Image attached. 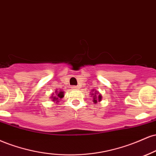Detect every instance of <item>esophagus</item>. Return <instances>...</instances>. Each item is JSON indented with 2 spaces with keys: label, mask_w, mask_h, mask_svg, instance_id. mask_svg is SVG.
<instances>
[{
  "label": "esophagus",
  "mask_w": 156,
  "mask_h": 156,
  "mask_svg": "<svg viewBox=\"0 0 156 156\" xmlns=\"http://www.w3.org/2000/svg\"><path fill=\"white\" fill-rule=\"evenodd\" d=\"M71 88L74 89V90H78V89H80V87H77V86H72V87H71Z\"/></svg>",
  "instance_id": "1"
}]
</instances>
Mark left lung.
Instances as JSON below:
<instances>
[{
  "label": "left lung",
  "mask_w": 156,
  "mask_h": 156,
  "mask_svg": "<svg viewBox=\"0 0 156 156\" xmlns=\"http://www.w3.org/2000/svg\"><path fill=\"white\" fill-rule=\"evenodd\" d=\"M92 92H90V96L93 97V101L94 104H96L98 101H101L102 99V96L100 94L98 91L96 90H92Z\"/></svg>",
  "instance_id": "1"
}]
</instances>
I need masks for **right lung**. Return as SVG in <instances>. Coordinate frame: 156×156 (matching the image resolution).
Returning a JSON list of instances; mask_svg holds the SVG:
<instances>
[{"mask_svg": "<svg viewBox=\"0 0 156 156\" xmlns=\"http://www.w3.org/2000/svg\"><path fill=\"white\" fill-rule=\"evenodd\" d=\"M64 91H62L61 90H56L55 93H53L49 98H51L54 103L58 104L64 97Z\"/></svg>", "mask_w": 156, "mask_h": 156, "instance_id": "obj_1", "label": "right lung"}]
</instances>
